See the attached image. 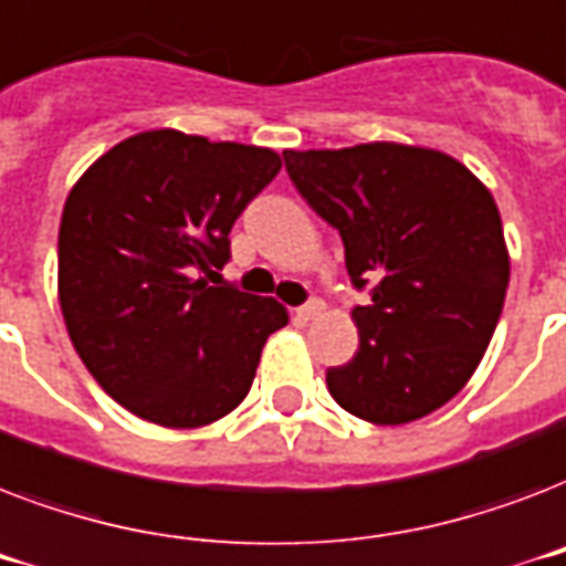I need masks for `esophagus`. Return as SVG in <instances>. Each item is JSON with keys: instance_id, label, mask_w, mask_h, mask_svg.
<instances>
[{"instance_id": "obj_1", "label": "esophagus", "mask_w": 566, "mask_h": 566, "mask_svg": "<svg viewBox=\"0 0 566 566\" xmlns=\"http://www.w3.org/2000/svg\"><path fill=\"white\" fill-rule=\"evenodd\" d=\"M323 311H326V305H323V302L311 300V302H305L300 311H296V317H300V319H317Z\"/></svg>"}]
</instances>
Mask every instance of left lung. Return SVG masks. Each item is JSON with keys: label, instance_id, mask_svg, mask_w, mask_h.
Wrapping results in <instances>:
<instances>
[{"label": "left lung", "instance_id": "8db88e82", "mask_svg": "<svg viewBox=\"0 0 566 566\" xmlns=\"http://www.w3.org/2000/svg\"><path fill=\"white\" fill-rule=\"evenodd\" d=\"M314 211L340 231L358 353L326 373L344 411L402 426L470 381L509 291V247L491 190L452 155L405 144L284 153Z\"/></svg>", "mask_w": 566, "mask_h": 566}]
</instances>
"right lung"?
I'll list each match as a JSON object with an SVG mask.
<instances>
[{"mask_svg":"<svg viewBox=\"0 0 566 566\" xmlns=\"http://www.w3.org/2000/svg\"><path fill=\"white\" fill-rule=\"evenodd\" d=\"M282 170L264 146L176 128L126 137L66 196L57 300L75 353L123 408L199 429L247 399L261 349L287 311L211 284L229 231Z\"/></svg>","mask_w":566,"mask_h":566,"instance_id":"add662e5","label":"right lung"}]
</instances>
